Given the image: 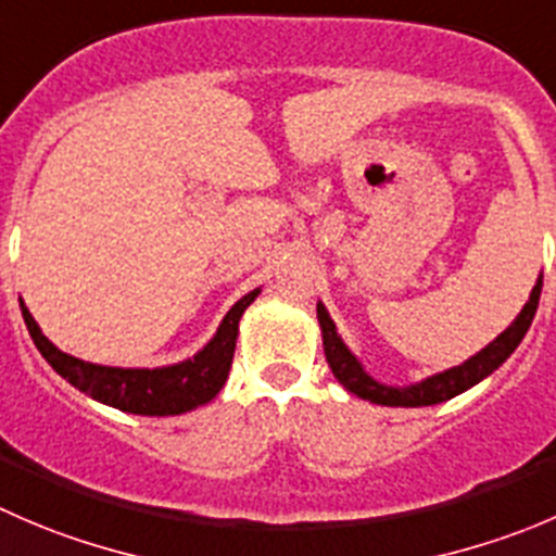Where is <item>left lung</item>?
<instances>
[{
	"label": "left lung",
	"mask_w": 556,
	"mask_h": 556,
	"mask_svg": "<svg viewBox=\"0 0 556 556\" xmlns=\"http://www.w3.org/2000/svg\"><path fill=\"white\" fill-rule=\"evenodd\" d=\"M541 288L543 274L538 277L535 288H532L530 293V301L521 306L516 320L510 323L497 339H492L486 348L478 350L476 355H470L465 364L451 366V369L429 375L418 382H409V386H388V382H380L377 377H371L369 371H366V366L358 361V355H355L353 350L344 344V339L337 333V323L328 315L326 304L317 301V323H320L326 361L328 366H331L333 377L344 386V391H350L358 399H366V402L371 404H386V407H429V404L448 402V399L465 393L467 388L486 380L494 369H500V366L510 358V353L519 348L525 333L530 331V323L538 312Z\"/></svg>",
	"instance_id": "8db88e82"
}]
</instances>
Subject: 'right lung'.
<instances>
[{
  "instance_id": "add662e5",
  "label": "right lung",
  "mask_w": 556,
  "mask_h": 556,
  "mask_svg": "<svg viewBox=\"0 0 556 556\" xmlns=\"http://www.w3.org/2000/svg\"><path fill=\"white\" fill-rule=\"evenodd\" d=\"M261 295V288L250 290L244 299L236 301L228 315L219 323L217 333L198 350L192 358L179 364L154 366V369H138V366H105L91 364V361L75 358V355L59 350L51 339L42 333L31 312L21 301V315H24L29 337L42 358L53 366L56 375H62L70 386L84 391L94 402L116 407L122 413L132 415H181L190 409L203 407L223 391L225 380L233 364L236 339H239V320L247 306Z\"/></svg>"
}]
</instances>
